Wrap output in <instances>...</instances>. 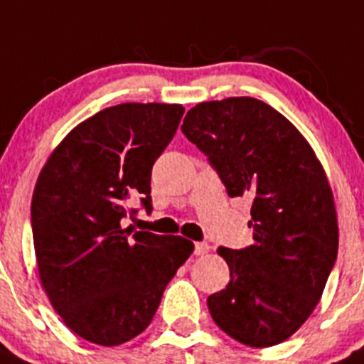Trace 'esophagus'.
Returning a JSON list of instances; mask_svg holds the SVG:
<instances>
[{
  "label": "esophagus",
  "instance_id": "34e87169",
  "mask_svg": "<svg viewBox=\"0 0 364 364\" xmlns=\"http://www.w3.org/2000/svg\"><path fill=\"white\" fill-rule=\"evenodd\" d=\"M208 249H210V247H208L207 242L194 243V255H198V257H203V255H207Z\"/></svg>",
  "mask_w": 364,
  "mask_h": 364
}]
</instances>
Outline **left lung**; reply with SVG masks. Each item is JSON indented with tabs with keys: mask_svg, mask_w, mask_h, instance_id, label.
Masks as SVG:
<instances>
[{
	"mask_svg": "<svg viewBox=\"0 0 364 364\" xmlns=\"http://www.w3.org/2000/svg\"><path fill=\"white\" fill-rule=\"evenodd\" d=\"M181 129L230 198L252 196L255 243L218 249L230 280L208 296V311L238 343L274 346L311 315L337 260L339 230L326 173L299 129L258 99L201 102L186 113Z\"/></svg>",
	"mask_w": 364,
	"mask_h": 364,
	"instance_id": "1",
	"label": "left lung"
}]
</instances>
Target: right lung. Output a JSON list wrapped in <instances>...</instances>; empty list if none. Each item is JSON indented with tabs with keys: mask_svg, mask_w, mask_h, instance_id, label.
I'll use <instances>...</instances> for the list:
<instances>
[{
	"mask_svg": "<svg viewBox=\"0 0 364 364\" xmlns=\"http://www.w3.org/2000/svg\"><path fill=\"white\" fill-rule=\"evenodd\" d=\"M185 107L126 102L71 129L40 172L31 205L40 280L78 337L117 346L148 328L194 251L181 236L124 229L132 196L151 213V166Z\"/></svg>",
	"mask_w": 364,
	"mask_h": 364,
	"instance_id": "1",
	"label": "right lung"
}]
</instances>
